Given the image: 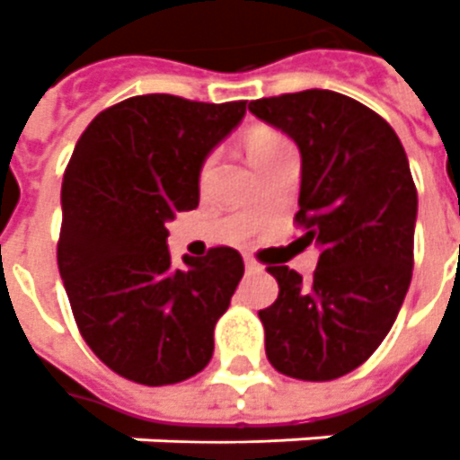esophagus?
I'll return each mask as SVG.
<instances>
[{
    "label": "esophagus",
    "mask_w": 460,
    "mask_h": 460,
    "mask_svg": "<svg viewBox=\"0 0 460 460\" xmlns=\"http://www.w3.org/2000/svg\"><path fill=\"white\" fill-rule=\"evenodd\" d=\"M245 270L247 272H260V270H262V265H257L255 260H245Z\"/></svg>",
    "instance_id": "34e87169"
}]
</instances>
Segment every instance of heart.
<instances>
[{
	"label": "heart",
	"mask_w": 460,
	"mask_h": 460,
	"mask_svg": "<svg viewBox=\"0 0 460 460\" xmlns=\"http://www.w3.org/2000/svg\"><path fill=\"white\" fill-rule=\"evenodd\" d=\"M247 148H250V158L255 161V165L260 161H265L270 155H275V153L285 151L289 148L288 138L282 136V133L270 131V128H257L250 138H247ZM215 165V155H208L200 165V172H198V178H200V183H208V178H210V172H213Z\"/></svg>",
	"instance_id": "1"
}]
</instances>
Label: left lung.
<instances>
[{"label": "left lung", "instance_id": "1", "mask_svg": "<svg viewBox=\"0 0 460 460\" xmlns=\"http://www.w3.org/2000/svg\"><path fill=\"white\" fill-rule=\"evenodd\" d=\"M250 111L297 143V243L319 250L309 282L267 267L279 285L260 309L267 359L292 379H340L376 351L411 285L419 200L409 158L379 113L337 91L257 99Z\"/></svg>", "mask_w": 460, "mask_h": 460}]
</instances>
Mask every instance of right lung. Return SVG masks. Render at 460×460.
<instances>
[{
  "instance_id": "add662e5",
  "label": "right lung",
  "mask_w": 460,
  "mask_h": 460,
  "mask_svg": "<svg viewBox=\"0 0 460 460\" xmlns=\"http://www.w3.org/2000/svg\"><path fill=\"white\" fill-rule=\"evenodd\" d=\"M247 101L133 96L81 133L61 183L57 260L81 337L109 369L146 386L195 376L245 272L233 247L183 257L168 227L200 200V165L243 120Z\"/></svg>"
}]
</instances>
